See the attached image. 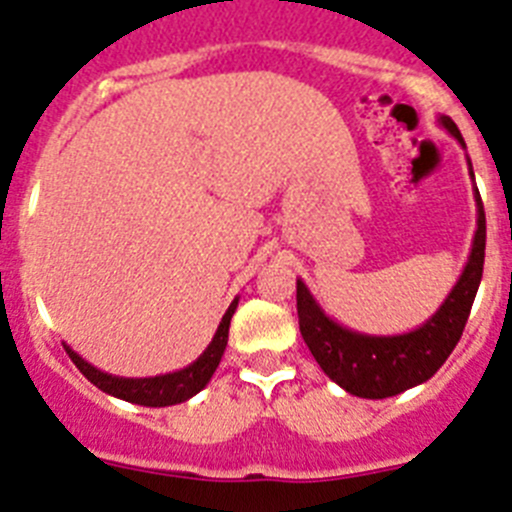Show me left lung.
<instances>
[{
	"label": "left lung",
	"mask_w": 512,
	"mask_h": 512,
	"mask_svg": "<svg viewBox=\"0 0 512 512\" xmlns=\"http://www.w3.org/2000/svg\"><path fill=\"white\" fill-rule=\"evenodd\" d=\"M440 124L463 145V137L453 119L440 117ZM474 197L476 234L468 263L448 299L422 328L403 333V336H364L330 320L315 302V296L309 294L304 281H296V312H299V330H302L304 343L322 372L338 382L346 393L359 395V398H390V395L427 382L453 354L455 343L461 341L463 328H466L468 312H471L484 270L487 218H484L479 190H474Z\"/></svg>",
	"instance_id": "1"
}]
</instances>
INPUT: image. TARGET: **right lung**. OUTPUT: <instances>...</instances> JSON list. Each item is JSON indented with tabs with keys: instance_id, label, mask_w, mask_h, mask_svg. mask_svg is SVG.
I'll list each match as a JSON object with an SVG mask.
<instances>
[{
	"instance_id": "add662e5",
	"label": "right lung",
	"mask_w": 512,
	"mask_h": 512,
	"mask_svg": "<svg viewBox=\"0 0 512 512\" xmlns=\"http://www.w3.org/2000/svg\"><path fill=\"white\" fill-rule=\"evenodd\" d=\"M239 299L231 302V307L226 309L221 325H218L216 336L208 343V349L197 356L190 367L179 369V372H169V375L158 377H117L106 375L101 369H96L93 364H88L80 354L64 346L70 359L75 362V367L88 377L96 388H101L103 393L114 395V398H122V401L137 403V406H174V403H182L187 398H192L195 393L205 388L216 372L218 362H221L223 351H226V343H229V325L231 315H234Z\"/></svg>"
}]
</instances>
